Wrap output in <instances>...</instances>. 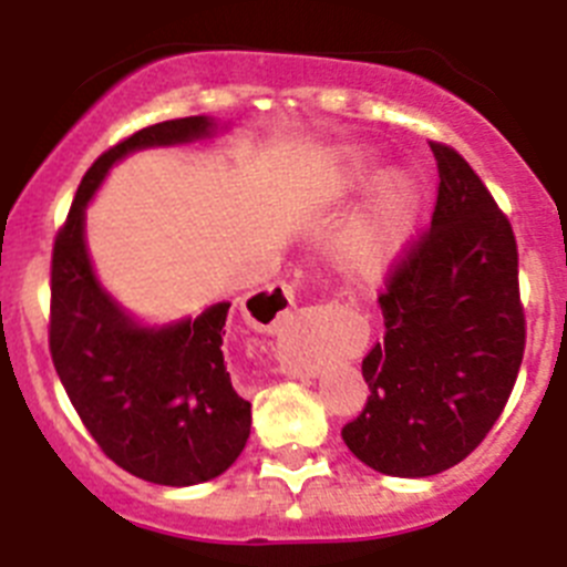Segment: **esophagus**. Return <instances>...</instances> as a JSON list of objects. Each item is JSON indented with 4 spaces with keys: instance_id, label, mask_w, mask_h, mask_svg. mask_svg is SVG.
I'll list each match as a JSON object with an SVG mask.
<instances>
[{
    "instance_id": "1",
    "label": "esophagus",
    "mask_w": 567,
    "mask_h": 567,
    "mask_svg": "<svg viewBox=\"0 0 567 567\" xmlns=\"http://www.w3.org/2000/svg\"><path fill=\"white\" fill-rule=\"evenodd\" d=\"M260 300V320H264V329H278V323L289 315V309L295 307L292 287L287 284H272L264 295H258Z\"/></svg>"
}]
</instances>
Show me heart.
Wrapping results in <instances>:
<instances>
[{"label":"heart","mask_w":567,"mask_h":567,"mask_svg":"<svg viewBox=\"0 0 567 567\" xmlns=\"http://www.w3.org/2000/svg\"><path fill=\"white\" fill-rule=\"evenodd\" d=\"M372 175L374 164L369 158L349 155L323 178L320 193L329 202H338L363 187ZM414 215H417V193L412 182L403 175H389L338 229L332 244L334 260L358 278H374L398 258L414 227Z\"/></svg>","instance_id":"b5f03b06"}]
</instances>
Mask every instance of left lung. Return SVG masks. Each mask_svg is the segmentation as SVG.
Wrapping results in <instances>:
<instances>
[{
  "mask_svg": "<svg viewBox=\"0 0 567 567\" xmlns=\"http://www.w3.org/2000/svg\"><path fill=\"white\" fill-rule=\"evenodd\" d=\"M432 229L380 295L385 338L363 358L369 400L343 443L389 477H432L468 457L503 414L525 352L517 240L463 155L432 144Z\"/></svg>",
  "mask_w": 567,
  "mask_h": 567,
  "instance_id": "1",
  "label": "left lung"
}]
</instances>
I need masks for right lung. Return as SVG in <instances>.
<instances>
[{
  "mask_svg": "<svg viewBox=\"0 0 567 567\" xmlns=\"http://www.w3.org/2000/svg\"><path fill=\"white\" fill-rule=\"evenodd\" d=\"M227 130L209 115L153 124L99 155L53 244L50 354L70 403L102 452L155 485L215 480L244 452L252 405L224 363L229 303L169 323H142L102 287L84 238L87 204L115 164L150 147L207 142Z\"/></svg>",
  "mask_w": 567,
  "mask_h": 567,
  "instance_id": "obj_1",
  "label": "right lung"
}]
</instances>
